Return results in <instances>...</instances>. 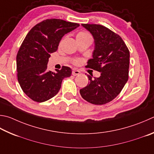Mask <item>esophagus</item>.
<instances>
[{"label":"esophagus","mask_w":154,"mask_h":154,"mask_svg":"<svg viewBox=\"0 0 154 154\" xmlns=\"http://www.w3.org/2000/svg\"><path fill=\"white\" fill-rule=\"evenodd\" d=\"M80 74V71H78V70L76 69H73L72 71V75H73V76H76V75H78Z\"/></svg>","instance_id":"obj_1"}]
</instances>
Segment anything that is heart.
Wrapping results in <instances>:
<instances>
[{
  "label": "heart",
  "mask_w": 154,
  "mask_h": 154,
  "mask_svg": "<svg viewBox=\"0 0 154 154\" xmlns=\"http://www.w3.org/2000/svg\"><path fill=\"white\" fill-rule=\"evenodd\" d=\"M76 39L77 40H84V39H91V35L88 32H85V31H81L79 33H77L76 35ZM75 65H79L81 63V60L79 58H75L72 61Z\"/></svg>",
  "instance_id": "1"
}]
</instances>
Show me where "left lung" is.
<instances>
[{
    "label": "left lung",
    "mask_w": 154,
    "mask_h": 154,
    "mask_svg": "<svg viewBox=\"0 0 154 154\" xmlns=\"http://www.w3.org/2000/svg\"><path fill=\"white\" fill-rule=\"evenodd\" d=\"M82 26L94 38L95 49L87 68L101 72L100 77L92 79L80 89L83 99L91 104L102 105L111 102L121 93L128 79L130 53L119 34L108 27L97 24Z\"/></svg>",
    "instance_id": "1"
}]
</instances>
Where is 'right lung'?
Returning a JSON list of instances; mask_svg holds the SVG:
<instances>
[{
  "label": "right lung",
  "instance_id": "1",
  "mask_svg": "<svg viewBox=\"0 0 154 154\" xmlns=\"http://www.w3.org/2000/svg\"><path fill=\"white\" fill-rule=\"evenodd\" d=\"M79 26L63 19H48L33 26L26 36L17 54V79L22 90L33 101L43 102L55 96L63 79L71 76L70 67L63 66L54 72L47 70V64L63 35Z\"/></svg>",
  "mask_w": 154,
  "mask_h": 154
}]
</instances>
